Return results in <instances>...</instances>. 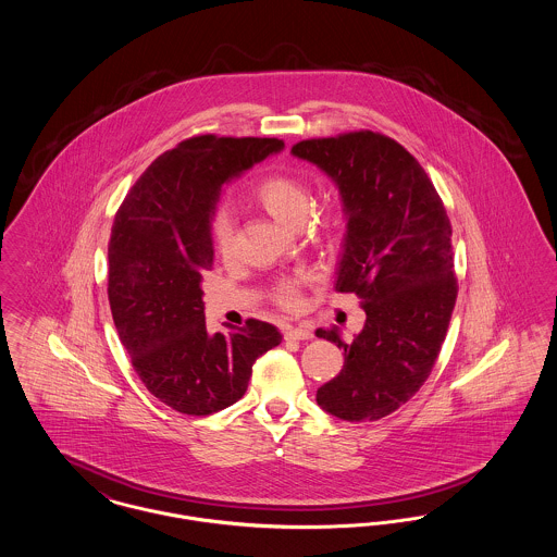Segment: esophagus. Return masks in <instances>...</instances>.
Segmentation results:
<instances>
[{
    "instance_id": "34e87169",
    "label": "esophagus",
    "mask_w": 557,
    "mask_h": 557,
    "mask_svg": "<svg viewBox=\"0 0 557 557\" xmlns=\"http://www.w3.org/2000/svg\"><path fill=\"white\" fill-rule=\"evenodd\" d=\"M284 336L286 341H309L313 338V332L309 327H286Z\"/></svg>"
}]
</instances>
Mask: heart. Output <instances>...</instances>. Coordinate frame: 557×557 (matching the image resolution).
Wrapping results in <instances>:
<instances>
[{
  "mask_svg": "<svg viewBox=\"0 0 557 557\" xmlns=\"http://www.w3.org/2000/svg\"><path fill=\"white\" fill-rule=\"evenodd\" d=\"M250 194L275 221L290 227L302 225L313 205L309 186L292 173H269L252 186ZM338 221L341 212L330 211L325 216V227L334 230ZM211 238L214 252L221 259H230L234 252V221L227 212L219 211L212 214ZM302 286L305 280L300 275H286L277 280L273 286L275 305L288 311L298 309L302 302Z\"/></svg>",
  "mask_w": 557,
  "mask_h": 557,
  "instance_id": "b5f03b06",
  "label": "heart"
}]
</instances>
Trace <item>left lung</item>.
<instances>
[{
    "mask_svg": "<svg viewBox=\"0 0 557 557\" xmlns=\"http://www.w3.org/2000/svg\"><path fill=\"white\" fill-rule=\"evenodd\" d=\"M292 154L341 189L346 238L336 290L355 292L366 325L346 345L341 373L318 403L346 422H375L413 397L434 368L457 298L450 221L422 164L382 133L302 139Z\"/></svg>",
    "mask_w": 557,
    "mask_h": 557,
    "instance_id": "8db88e82",
    "label": "left lung"
}]
</instances>
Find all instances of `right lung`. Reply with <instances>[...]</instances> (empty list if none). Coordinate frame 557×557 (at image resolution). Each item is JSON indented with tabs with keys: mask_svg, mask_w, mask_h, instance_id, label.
I'll list each match as a JSON object with an SVG mask.
<instances>
[{
	"mask_svg": "<svg viewBox=\"0 0 557 557\" xmlns=\"http://www.w3.org/2000/svg\"><path fill=\"white\" fill-rule=\"evenodd\" d=\"M284 141L196 135L160 154L119 207L108 242V300L119 338L150 395L186 416L244 397L255 361L282 343L275 325L209 334L202 273L212 267L211 219L221 186Z\"/></svg>",
	"mask_w": 557,
	"mask_h": 557,
	"instance_id": "1",
	"label": "right lung"
}]
</instances>
